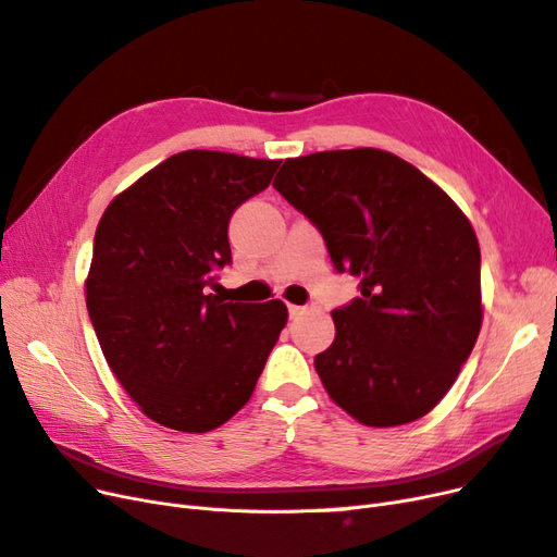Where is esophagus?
<instances>
[{
  "instance_id": "34e87169",
  "label": "esophagus",
  "mask_w": 557,
  "mask_h": 557,
  "mask_svg": "<svg viewBox=\"0 0 557 557\" xmlns=\"http://www.w3.org/2000/svg\"><path fill=\"white\" fill-rule=\"evenodd\" d=\"M288 309H290V315H293V318H297V315H301V313H307V307H297V305H290Z\"/></svg>"
}]
</instances>
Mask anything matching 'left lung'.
<instances>
[{
    "label": "left lung",
    "instance_id": "left-lung-1",
    "mask_svg": "<svg viewBox=\"0 0 557 557\" xmlns=\"http://www.w3.org/2000/svg\"><path fill=\"white\" fill-rule=\"evenodd\" d=\"M274 188L327 244L360 297L332 311L334 344L315 372L336 407L367 428L430 413L458 379L481 323V248L462 209L423 172L381 148L288 158Z\"/></svg>",
    "mask_w": 557,
    "mask_h": 557
}]
</instances>
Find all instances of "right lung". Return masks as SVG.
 <instances>
[{
    "mask_svg": "<svg viewBox=\"0 0 557 557\" xmlns=\"http://www.w3.org/2000/svg\"><path fill=\"white\" fill-rule=\"evenodd\" d=\"M278 164L183 150L117 193L97 225L88 313L111 372L158 425L201 434L227 423L288 323L281 299L207 293L232 260L230 215Z\"/></svg>",
    "mask_w": 557,
    "mask_h": 557,
    "instance_id": "obj_1",
    "label": "right lung"
}]
</instances>
